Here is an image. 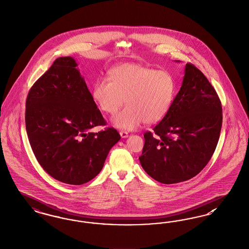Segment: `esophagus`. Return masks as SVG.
<instances>
[{
  "instance_id": "1",
  "label": "esophagus",
  "mask_w": 249,
  "mask_h": 249,
  "mask_svg": "<svg viewBox=\"0 0 249 249\" xmlns=\"http://www.w3.org/2000/svg\"><path fill=\"white\" fill-rule=\"evenodd\" d=\"M120 136L122 137V138H127L128 136H129V134H128V132H126V131H124V130H121L120 132Z\"/></svg>"
}]
</instances>
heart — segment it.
Returning <instances> with one entry per match:
<instances>
[{"instance_id":"heart-1","label":"heart","mask_w":249,"mask_h":249,"mask_svg":"<svg viewBox=\"0 0 249 249\" xmlns=\"http://www.w3.org/2000/svg\"><path fill=\"white\" fill-rule=\"evenodd\" d=\"M109 80L99 79L92 87V99L101 111L114 115L119 129H136L143 121L156 124L169 112L175 98L176 85L168 71L139 64H122L110 70Z\"/></svg>"}]
</instances>
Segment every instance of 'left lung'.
<instances>
[{"label": "left lung", "mask_w": 249, "mask_h": 249, "mask_svg": "<svg viewBox=\"0 0 249 249\" xmlns=\"http://www.w3.org/2000/svg\"><path fill=\"white\" fill-rule=\"evenodd\" d=\"M221 103L205 75L186 64L180 89L168 115L143 135L139 160L153 179L165 184L192 179L206 167L219 142Z\"/></svg>", "instance_id": "left-lung-1"}]
</instances>
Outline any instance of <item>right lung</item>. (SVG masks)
<instances>
[{
  "mask_svg": "<svg viewBox=\"0 0 249 249\" xmlns=\"http://www.w3.org/2000/svg\"><path fill=\"white\" fill-rule=\"evenodd\" d=\"M70 56L53 62L29 91L26 129L39 164L53 179L80 185L104 167L120 141L117 129H89L106 125L86 82Z\"/></svg>",
  "mask_w": 249,
  "mask_h": 249,
  "instance_id": "add662e5",
  "label": "right lung"
}]
</instances>
